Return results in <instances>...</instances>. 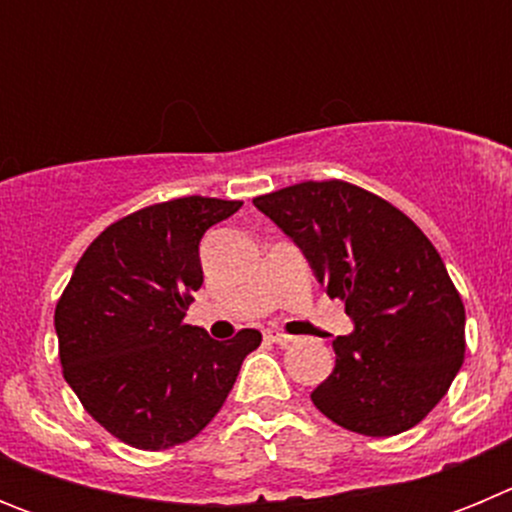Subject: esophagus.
I'll list each match as a JSON object with an SVG mask.
<instances>
[{
  "label": "esophagus",
  "instance_id": "34e87169",
  "mask_svg": "<svg viewBox=\"0 0 512 512\" xmlns=\"http://www.w3.org/2000/svg\"><path fill=\"white\" fill-rule=\"evenodd\" d=\"M264 338L271 343H277V346H287V343H292V336H287V333H282V330L277 328L264 330Z\"/></svg>",
  "mask_w": 512,
  "mask_h": 512
}]
</instances>
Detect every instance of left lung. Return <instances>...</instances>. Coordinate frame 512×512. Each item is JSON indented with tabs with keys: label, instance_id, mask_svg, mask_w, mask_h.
I'll use <instances>...</instances> for the list:
<instances>
[{
	"label": "left lung",
	"instance_id": "8db88e82",
	"mask_svg": "<svg viewBox=\"0 0 512 512\" xmlns=\"http://www.w3.org/2000/svg\"><path fill=\"white\" fill-rule=\"evenodd\" d=\"M302 248L351 336L312 390L315 408L361 436H397L449 392L464 361V302L436 246L405 212L356 184L302 182L253 200Z\"/></svg>",
	"mask_w": 512,
	"mask_h": 512
}]
</instances>
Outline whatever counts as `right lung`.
I'll use <instances>...</instances> for the list:
<instances>
[{
	"instance_id": "add662e5",
	"label": "right lung",
	"mask_w": 512,
	"mask_h": 512,
	"mask_svg": "<svg viewBox=\"0 0 512 512\" xmlns=\"http://www.w3.org/2000/svg\"><path fill=\"white\" fill-rule=\"evenodd\" d=\"M238 200L179 197L122 217L92 241L56 305L63 377L104 431L171 449L210 423L261 333L215 341L184 323L202 287L200 241Z\"/></svg>"
}]
</instances>
